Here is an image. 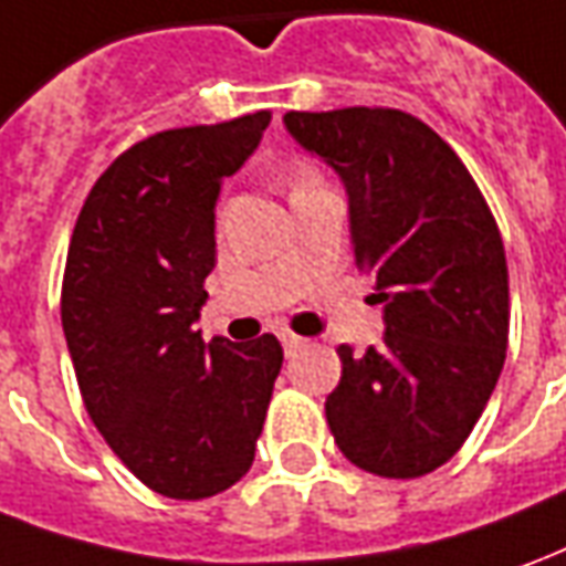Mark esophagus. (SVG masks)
I'll return each mask as SVG.
<instances>
[{
    "label": "esophagus",
    "instance_id": "34e87169",
    "mask_svg": "<svg viewBox=\"0 0 566 566\" xmlns=\"http://www.w3.org/2000/svg\"><path fill=\"white\" fill-rule=\"evenodd\" d=\"M280 342H283V350H286V354H298V350H302V348H307L305 335L280 333Z\"/></svg>",
    "mask_w": 566,
    "mask_h": 566
}]
</instances>
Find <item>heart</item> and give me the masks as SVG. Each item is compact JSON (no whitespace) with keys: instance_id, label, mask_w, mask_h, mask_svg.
Wrapping results in <instances>:
<instances>
[{"instance_id":"obj_1","label":"heart","mask_w":566,"mask_h":566,"mask_svg":"<svg viewBox=\"0 0 566 566\" xmlns=\"http://www.w3.org/2000/svg\"><path fill=\"white\" fill-rule=\"evenodd\" d=\"M317 181H321V178H317L311 169H298L295 175H292V185H295L292 190H298V187H307V185H317Z\"/></svg>"}]
</instances>
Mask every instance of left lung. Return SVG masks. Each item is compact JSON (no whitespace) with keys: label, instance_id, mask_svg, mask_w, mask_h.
Segmentation results:
<instances>
[{"label":"left lung","instance_id":"8db88e82","mask_svg":"<svg viewBox=\"0 0 566 566\" xmlns=\"http://www.w3.org/2000/svg\"><path fill=\"white\" fill-rule=\"evenodd\" d=\"M283 123L345 181L354 264L385 302V345L338 348L329 431L357 469L422 478L459 453L505 364L496 218L453 147L409 113L290 111Z\"/></svg>","mask_w":566,"mask_h":566}]
</instances>
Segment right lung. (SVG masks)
<instances>
[{"label": "right lung", "mask_w": 566, "mask_h": 566, "mask_svg": "<svg viewBox=\"0 0 566 566\" xmlns=\"http://www.w3.org/2000/svg\"><path fill=\"white\" fill-rule=\"evenodd\" d=\"M271 111L157 132L113 159L70 237L61 323L82 403L142 484L169 499L233 486L255 459L283 366L264 333L202 342L221 178L252 157Z\"/></svg>", "instance_id": "right-lung-1"}]
</instances>
